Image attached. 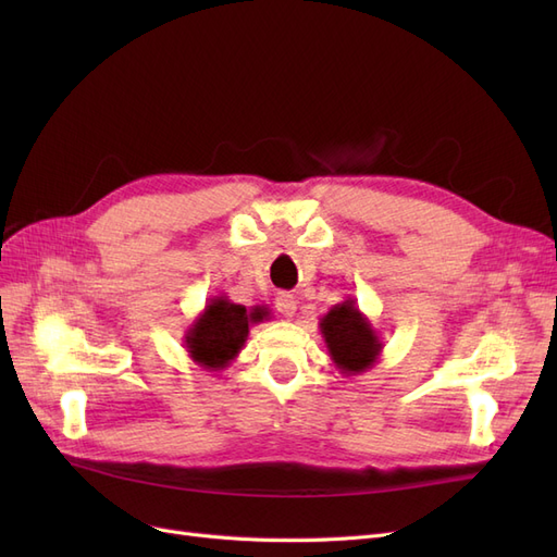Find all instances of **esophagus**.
Masks as SVG:
<instances>
[{
  "instance_id": "1",
  "label": "esophagus",
  "mask_w": 557,
  "mask_h": 557,
  "mask_svg": "<svg viewBox=\"0 0 557 557\" xmlns=\"http://www.w3.org/2000/svg\"><path fill=\"white\" fill-rule=\"evenodd\" d=\"M276 309H278L285 318H293L295 311H297V299H295L293 295H288V293H281V295L276 297Z\"/></svg>"
}]
</instances>
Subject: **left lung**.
<instances>
[{"label": "left lung", "mask_w": 557, "mask_h": 557, "mask_svg": "<svg viewBox=\"0 0 557 557\" xmlns=\"http://www.w3.org/2000/svg\"><path fill=\"white\" fill-rule=\"evenodd\" d=\"M318 327L334 367L346 376L367 372L381 358L383 342L352 297L344 299L342 305H334L320 318Z\"/></svg>", "instance_id": "left-lung-1"}]
</instances>
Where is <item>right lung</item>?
<instances>
[{"instance_id":"obj_1","label":"right lung","mask_w":557,"mask_h":557,"mask_svg":"<svg viewBox=\"0 0 557 557\" xmlns=\"http://www.w3.org/2000/svg\"><path fill=\"white\" fill-rule=\"evenodd\" d=\"M267 315L269 311L264 307L246 311L244 305H234L225 295H215L193 320L183 336V346L193 362L209 372H218L239 356L248 339V327L262 323Z\"/></svg>"}]
</instances>
